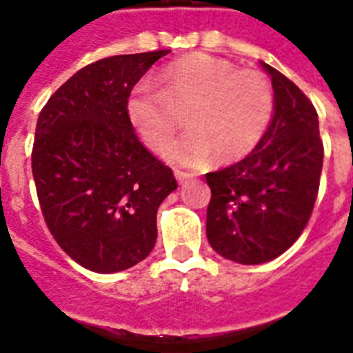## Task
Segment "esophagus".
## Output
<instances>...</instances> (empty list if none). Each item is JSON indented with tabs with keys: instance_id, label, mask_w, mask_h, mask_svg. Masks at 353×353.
Here are the masks:
<instances>
[{
	"instance_id": "obj_1",
	"label": "esophagus",
	"mask_w": 353,
	"mask_h": 353,
	"mask_svg": "<svg viewBox=\"0 0 353 353\" xmlns=\"http://www.w3.org/2000/svg\"><path fill=\"white\" fill-rule=\"evenodd\" d=\"M174 176H176V180H179L180 184H184L186 180L193 179L195 174H193V173H188V171H180V169H176V171H174Z\"/></svg>"
}]
</instances>
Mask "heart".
<instances>
[{"label": "heart", "mask_w": 353, "mask_h": 353, "mask_svg": "<svg viewBox=\"0 0 353 353\" xmlns=\"http://www.w3.org/2000/svg\"><path fill=\"white\" fill-rule=\"evenodd\" d=\"M152 83H137L126 98V117L141 141L163 152L179 126L174 108L186 111L188 132L167 150L182 165H199L212 156L217 163L253 152L275 115V91L266 74L238 70L216 55L188 54L167 63Z\"/></svg>", "instance_id": "1"}]
</instances>
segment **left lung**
Returning <instances> with one entry per match:
<instances>
[{
  "instance_id": "8db88e82",
  "label": "left lung",
  "mask_w": 353,
  "mask_h": 353,
  "mask_svg": "<svg viewBox=\"0 0 353 353\" xmlns=\"http://www.w3.org/2000/svg\"><path fill=\"white\" fill-rule=\"evenodd\" d=\"M272 76L275 115L261 145L230 167L206 173L212 199L206 236L219 255L262 264L299 238L316 203L324 145L314 105L294 81Z\"/></svg>"
}]
</instances>
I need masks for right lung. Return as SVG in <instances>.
I'll return each mask as SVG.
<instances>
[{"mask_svg":"<svg viewBox=\"0 0 353 353\" xmlns=\"http://www.w3.org/2000/svg\"><path fill=\"white\" fill-rule=\"evenodd\" d=\"M167 54L113 55L83 66L37 121L31 169L44 221L66 255L97 274L147 259L158 206L179 186L126 117L130 91Z\"/></svg>","mask_w":353,"mask_h":353,"instance_id":"1","label":"right lung"}]
</instances>
